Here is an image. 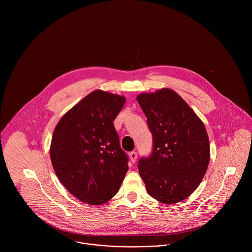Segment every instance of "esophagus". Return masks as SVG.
<instances>
[{
  "mask_svg": "<svg viewBox=\"0 0 252 252\" xmlns=\"http://www.w3.org/2000/svg\"><path fill=\"white\" fill-rule=\"evenodd\" d=\"M129 156H130V159H131V161H132L133 163H135V162H136V160H137V157H138V154H137V152H136V151H132V152H130Z\"/></svg>",
  "mask_w": 252,
  "mask_h": 252,
  "instance_id": "34e87169",
  "label": "esophagus"
}]
</instances>
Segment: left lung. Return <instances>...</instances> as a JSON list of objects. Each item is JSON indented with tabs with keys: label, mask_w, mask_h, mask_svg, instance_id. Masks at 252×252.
<instances>
[{
	"label": "left lung",
	"mask_w": 252,
	"mask_h": 252,
	"mask_svg": "<svg viewBox=\"0 0 252 252\" xmlns=\"http://www.w3.org/2000/svg\"><path fill=\"white\" fill-rule=\"evenodd\" d=\"M152 134V152L139 161L147 193L176 204L199 186L210 163V141L202 120L169 88L137 97Z\"/></svg>",
	"instance_id": "left-lung-1"
}]
</instances>
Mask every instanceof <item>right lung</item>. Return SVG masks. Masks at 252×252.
<instances>
[{
    "mask_svg": "<svg viewBox=\"0 0 252 252\" xmlns=\"http://www.w3.org/2000/svg\"><path fill=\"white\" fill-rule=\"evenodd\" d=\"M125 97L96 90L72 107L56 125L50 159L61 183L79 201L102 205L119 190L128 171L113 120Z\"/></svg>",
    "mask_w": 252,
    "mask_h": 252,
    "instance_id": "1",
    "label": "right lung"
}]
</instances>
